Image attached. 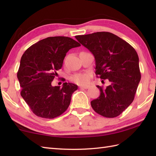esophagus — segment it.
Here are the masks:
<instances>
[{
	"label": "esophagus",
	"mask_w": 156,
	"mask_h": 156,
	"mask_svg": "<svg viewBox=\"0 0 156 156\" xmlns=\"http://www.w3.org/2000/svg\"><path fill=\"white\" fill-rule=\"evenodd\" d=\"M81 89H87L88 88V86H80V87H79Z\"/></svg>",
	"instance_id": "1"
}]
</instances>
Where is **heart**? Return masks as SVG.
I'll return each mask as SVG.
<instances>
[{"label": "heart", "mask_w": 156, "mask_h": 156, "mask_svg": "<svg viewBox=\"0 0 156 156\" xmlns=\"http://www.w3.org/2000/svg\"><path fill=\"white\" fill-rule=\"evenodd\" d=\"M72 80L78 84H85L88 81V75L86 74H76L72 76Z\"/></svg>", "instance_id": "1"}]
</instances>
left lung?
Wrapping results in <instances>:
<instances>
[{"label": "left lung", "instance_id": "8db88e82", "mask_svg": "<svg viewBox=\"0 0 156 156\" xmlns=\"http://www.w3.org/2000/svg\"><path fill=\"white\" fill-rule=\"evenodd\" d=\"M75 37L94 56L97 77L108 80L106 88L97 86L101 94L91 101L92 108L105 117H117L133 101L141 80L136 51L127 42L109 32Z\"/></svg>", "mask_w": 156, "mask_h": 156}]
</instances>
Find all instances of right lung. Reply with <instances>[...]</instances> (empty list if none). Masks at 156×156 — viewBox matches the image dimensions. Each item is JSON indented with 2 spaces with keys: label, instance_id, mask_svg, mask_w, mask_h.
Wrapping results in <instances>:
<instances>
[{
  "label": "right lung",
  "instance_id": "right-lung-1",
  "mask_svg": "<svg viewBox=\"0 0 156 156\" xmlns=\"http://www.w3.org/2000/svg\"><path fill=\"white\" fill-rule=\"evenodd\" d=\"M79 46L70 37H49L32 45L23 54L17 72L21 95L35 115L54 119L67 110L78 86L64 82L62 87H52L51 82L62 68L66 53Z\"/></svg>",
  "mask_w": 156,
  "mask_h": 156
}]
</instances>
